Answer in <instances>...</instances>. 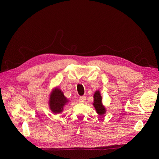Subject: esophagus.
Listing matches in <instances>:
<instances>
[{
  "label": "esophagus",
  "instance_id": "1",
  "mask_svg": "<svg viewBox=\"0 0 159 159\" xmlns=\"http://www.w3.org/2000/svg\"><path fill=\"white\" fill-rule=\"evenodd\" d=\"M86 100V97L85 96H82V97H80L79 99V102L80 103H84Z\"/></svg>",
  "mask_w": 159,
  "mask_h": 159
}]
</instances>
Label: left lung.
<instances>
[{"label": "left lung", "instance_id": "left-lung-1", "mask_svg": "<svg viewBox=\"0 0 159 159\" xmlns=\"http://www.w3.org/2000/svg\"><path fill=\"white\" fill-rule=\"evenodd\" d=\"M93 105L95 109L96 112L100 116H102V115L106 113V109H105V106L103 105L102 97L99 90L95 91V92L94 93Z\"/></svg>", "mask_w": 159, "mask_h": 159}]
</instances>
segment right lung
<instances>
[{
    "mask_svg": "<svg viewBox=\"0 0 159 159\" xmlns=\"http://www.w3.org/2000/svg\"><path fill=\"white\" fill-rule=\"evenodd\" d=\"M70 102V100L67 99L64 94L58 87L52 89L50 94L48 100L49 107L52 111L55 114L61 113L64 111L66 105Z\"/></svg>",
    "mask_w": 159,
    "mask_h": 159,
    "instance_id": "1",
    "label": "right lung"
}]
</instances>
